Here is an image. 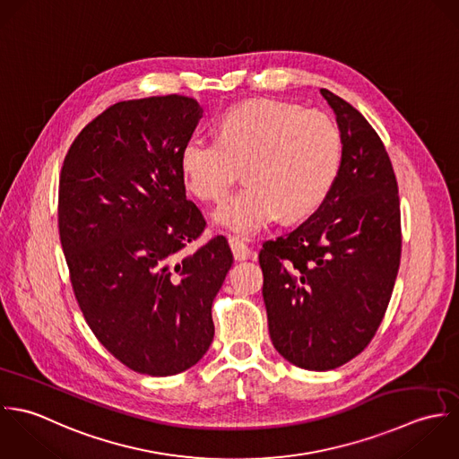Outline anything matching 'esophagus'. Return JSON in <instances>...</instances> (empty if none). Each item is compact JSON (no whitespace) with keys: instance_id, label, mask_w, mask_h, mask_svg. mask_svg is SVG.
Here are the masks:
<instances>
[{"instance_id":"34e87169","label":"esophagus","mask_w":459,"mask_h":459,"mask_svg":"<svg viewBox=\"0 0 459 459\" xmlns=\"http://www.w3.org/2000/svg\"><path fill=\"white\" fill-rule=\"evenodd\" d=\"M229 245L232 248V254H234L236 261H247L252 255L250 247L239 238H229Z\"/></svg>"}]
</instances>
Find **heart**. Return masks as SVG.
Here are the masks:
<instances>
[{
    "mask_svg": "<svg viewBox=\"0 0 459 459\" xmlns=\"http://www.w3.org/2000/svg\"><path fill=\"white\" fill-rule=\"evenodd\" d=\"M218 131V138H187L181 167L187 187L207 202L223 198L245 169L248 183L214 212L216 221L236 234L250 236L280 216H308L337 181L342 138L325 111L247 100L220 117Z\"/></svg>",
    "mask_w": 459,
    "mask_h": 459,
    "instance_id": "b5f03b06",
    "label": "heart"
}]
</instances>
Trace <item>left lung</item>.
Listing matches in <instances>:
<instances>
[{"label":"left lung","instance_id":"1","mask_svg":"<svg viewBox=\"0 0 459 459\" xmlns=\"http://www.w3.org/2000/svg\"><path fill=\"white\" fill-rule=\"evenodd\" d=\"M333 108L342 161L326 200L292 232L263 243V296L276 351L308 370L344 366L376 335L401 263V209L386 149L350 102Z\"/></svg>","mask_w":459,"mask_h":459}]
</instances>
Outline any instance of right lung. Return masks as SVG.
Instances as JSON below:
<instances>
[{"label": "right lung", "instance_id": "right-lung-1", "mask_svg": "<svg viewBox=\"0 0 459 459\" xmlns=\"http://www.w3.org/2000/svg\"><path fill=\"white\" fill-rule=\"evenodd\" d=\"M186 95L122 100L89 122L62 167L58 230L76 301L124 366L172 376L214 337L212 301L234 257L186 198L181 152L202 118Z\"/></svg>", "mask_w": 459, "mask_h": 459}]
</instances>
